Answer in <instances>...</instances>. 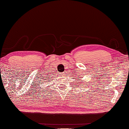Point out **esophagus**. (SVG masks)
<instances>
[{"instance_id":"obj_1","label":"esophagus","mask_w":129,"mask_h":129,"mask_svg":"<svg viewBox=\"0 0 129 129\" xmlns=\"http://www.w3.org/2000/svg\"><path fill=\"white\" fill-rule=\"evenodd\" d=\"M61 75H62V76H64V75H65V74H64V73H62V74H61Z\"/></svg>"}]
</instances>
